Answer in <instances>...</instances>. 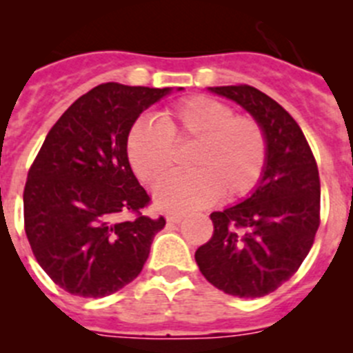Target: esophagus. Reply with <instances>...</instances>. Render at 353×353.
<instances>
[{
    "label": "esophagus",
    "instance_id": "obj_1",
    "mask_svg": "<svg viewBox=\"0 0 353 353\" xmlns=\"http://www.w3.org/2000/svg\"><path fill=\"white\" fill-rule=\"evenodd\" d=\"M166 219L170 224H179L183 219V214H168Z\"/></svg>",
    "mask_w": 353,
    "mask_h": 353
}]
</instances>
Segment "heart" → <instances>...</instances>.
<instances>
[{"label":"heart","mask_w":353,"mask_h":353,"mask_svg":"<svg viewBox=\"0 0 353 353\" xmlns=\"http://www.w3.org/2000/svg\"><path fill=\"white\" fill-rule=\"evenodd\" d=\"M192 145L185 166L155 187V201L166 210L185 212L244 198L256 187L267 164V136L254 118L235 117L232 105L196 95L159 114L139 118L127 136V159L146 183L159 180L174 161V148Z\"/></svg>","instance_id":"heart-1"}]
</instances>
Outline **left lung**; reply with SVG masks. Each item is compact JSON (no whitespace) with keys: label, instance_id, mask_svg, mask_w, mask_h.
<instances>
[{"label":"left lung","instance_id":"8db88e82","mask_svg":"<svg viewBox=\"0 0 353 353\" xmlns=\"http://www.w3.org/2000/svg\"><path fill=\"white\" fill-rule=\"evenodd\" d=\"M210 92L232 99L263 127V176L242 203L212 212L214 233L194 258L208 283L228 295H269L297 272L320 226V176L299 123L249 84Z\"/></svg>","mask_w":353,"mask_h":353}]
</instances>
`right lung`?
<instances>
[{
  "label": "right lung",
  "mask_w": 353,
  "mask_h": 353,
  "mask_svg": "<svg viewBox=\"0 0 353 353\" xmlns=\"http://www.w3.org/2000/svg\"><path fill=\"white\" fill-rule=\"evenodd\" d=\"M170 88L104 83L79 97L49 130L28 171L24 232L39 265L79 297H105L143 270L164 217L143 215L150 196L127 159L139 114ZM121 213L132 220L120 221Z\"/></svg>",
  "instance_id": "right-lung-1"
}]
</instances>
